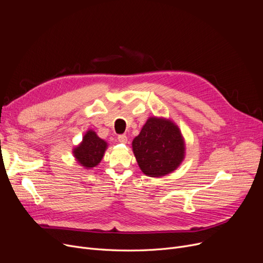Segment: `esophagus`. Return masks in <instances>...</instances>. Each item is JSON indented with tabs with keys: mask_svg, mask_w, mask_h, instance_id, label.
I'll use <instances>...</instances> for the list:
<instances>
[{
	"mask_svg": "<svg viewBox=\"0 0 263 263\" xmlns=\"http://www.w3.org/2000/svg\"><path fill=\"white\" fill-rule=\"evenodd\" d=\"M118 142L121 144H127L128 142V137L126 135H119L118 136Z\"/></svg>",
	"mask_w": 263,
	"mask_h": 263,
	"instance_id": "esophagus-1",
	"label": "esophagus"
}]
</instances>
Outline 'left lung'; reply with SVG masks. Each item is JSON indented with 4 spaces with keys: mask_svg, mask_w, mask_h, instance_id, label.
<instances>
[{
    "mask_svg": "<svg viewBox=\"0 0 263 263\" xmlns=\"http://www.w3.org/2000/svg\"><path fill=\"white\" fill-rule=\"evenodd\" d=\"M132 150L146 176L163 177L176 171L184 160V137L173 120L149 117L133 140Z\"/></svg>",
    "mask_w": 263,
    "mask_h": 263,
    "instance_id": "obj_1",
    "label": "left lung"
}]
</instances>
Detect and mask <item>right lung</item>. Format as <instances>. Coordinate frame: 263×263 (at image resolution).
<instances>
[{
  "instance_id": "obj_1",
  "label": "right lung",
  "mask_w": 263,
  "mask_h": 263,
  "mask_svg": "<svg viewBox=\"0 0 263 263\" xmlns=\"http://www.w3.org/2000/svg\"><path fill=\"white\" fill-rule=\"evenodd\" d=\"M107 148V143L92 130H87L82 142L72 149L76 161L86 170L99 165Z\"/></svg>"
}]
</instances>
